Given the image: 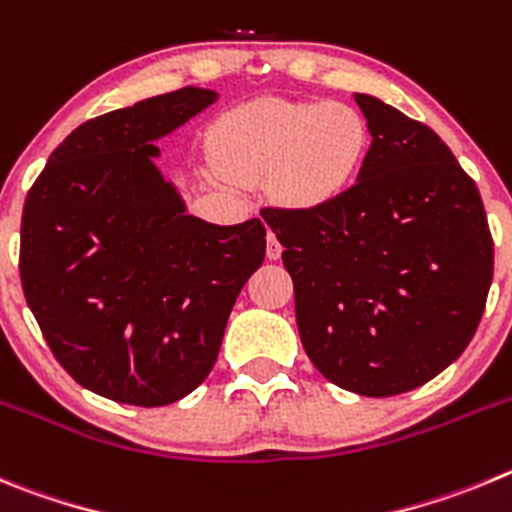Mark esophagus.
Returning <instances> with one entry per match:
<instances>
[{
    "instance_id": "1",
    "label": "esophagus",
    "mask_w": 512,
    "mask_h": 512,
    "mask_svg": "<svg viewBox=\"0 0 512 512\" xmlns=\"http://www.w3.org/2000/svg\"><path fill=\"white\" fill-rule=\"evenodd\" d=\"M280 252H283L280 239L275 237V232H267V257H270V260H278Z\"/></svg>"
}]
</instances>
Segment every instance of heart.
<instances>
[{
  "label": "heart",
  "mask_w": 512,
  "mask_h": 512,
  "mask_svg": "<svg viewBox=\"0 0 512 512\" xmlns=\"http://www.w3.org/2000/svg\"><path fill=\"white\" fill-rule=\"evenodd\" d=\"M211 150L227 176H273L280 201L321 206L359 176L370 153V124L342 101L260 99L216 122Z\"/></svg>",
  "instance_id": "heart-1"
}]
</instances>
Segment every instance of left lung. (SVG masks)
Returning a JSON list of instances; mask_svg holds the SVG:
<instances>
[{"mask_svg":"<svg viewBox=\"0 0 512 512\" xmlns=\"http://www.w3.org/2000/svg\"><path fill=\"white\" fill-rule=\"evenodd\" d=\"M372 145L357 183L311 209H262L293 278L303 349L367 398L421 388L472 342L492 237L472 178L431 127L354 94Z\"/></svg>","mask_w":512,"mask_h":512,"instance_id":"obj_1","label":"left lung"}]
</instances>
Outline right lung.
Masks as SVG:
<instances>
[{"label":"right lung","instance_id":"add662e5","mask_svg":"<svg viewBox=\"0 0 512 512\" xmlns=\"http://www.w3.org/2000/svg\"><path fill=\"white\" fill-rule=\"evenodd\" d=\"M219 94L199 86L89 119L25 199L20 278L63 370L117 403L168 405L214 367L239 290L265 260L260 219L186 211L155 145Z\"/></svg>","mask_w":512,"mask_h":512}]
</instances>
